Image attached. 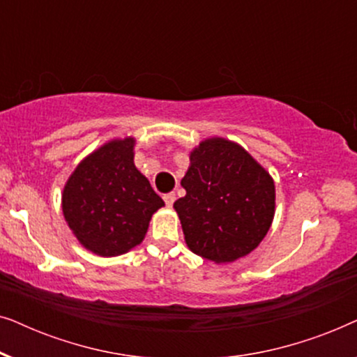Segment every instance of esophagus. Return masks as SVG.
<instances>
[{
	"label": "esophagus",
	"mask_w": 357,
	"mask_h": 357,
	"mask_svg": "<svg viewBox=\"0 0 357 357\" xmlns=\"http://www.w3.org/2000/svg\"><path fill=\"white\" fill-rule=\"evenodd\" d=\"M164 202H165V204H167V206H172L174 202H175V193L174 192L165 193L164 195Z\"/></svg>",
	"instance_id": "34e87169"
}]
</instances>
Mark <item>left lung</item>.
Returning a JSON list of instances; mask_svg holds the SVG:
<instances>
[{
	"instance_id": "left-lung-1",
	"label": "left lung",
	"mask_w": 357,
	"mask_h": 357,
	"mask_svg": "<svg viewBox=\"0 0 357 357\" xmlns=\"http://www.w3.org/2000/svg\"><path fill=\"white\" fill-rule=\"evenodd\" d=\"M187 190L174 203L190 250L214 263L255 250L275 216V182L242 146L204 139L190 154Z\"/></svg>"
}]
</instances>
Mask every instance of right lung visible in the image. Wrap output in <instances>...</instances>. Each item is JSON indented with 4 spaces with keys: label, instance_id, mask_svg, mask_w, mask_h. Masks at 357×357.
<instances>
[{
    "label": "right lung",
    "instance_id": "obj_1",
    "mask_svg": "<svg viewBox=\"0 0 357 357\" xmlns=\"http://www.w3.org/2000/svg\"><path fill=\"white\" fill-rule=\"evenodd\" d=\"M135 139H114L87 155L63 190L68 226L87 250L116 257L139 245L151 216L164 206L135 167Z\"/></svg>",
    "mask_w": 357,
    "mask_h": 357
}]
</instances>
